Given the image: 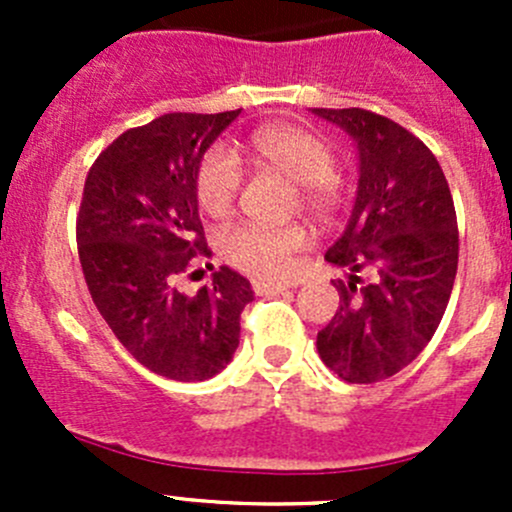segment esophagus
<instances>
[{
    "instance_id": "1",
    "label": "esophagus",
    "mask_w": 512,
    "mask_h": 512,
    "mask_svg": "<svg viewBox=\"0 0 512 512\" xmlns=\"http://www.w3.org/2000/svg\"><path fill=\"white\" fill-rule=\"evenodd\" d=\"M289 287H294V285H272V282H252V289H255L257 294H282V292H287Z\"/></svg>"
}]
</instances>
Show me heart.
Here are the masks:
<instances>
[{"label":"heart","mask_w":512,"mask_h":512,"mask_svg":"<svg viewBox=\"0 0 512 512\" xmlns=\"http://www.w3.org/2000/svg\"><path fill=\"white\" fill-rule=\"evenodd\" d=\"M250 153L257 163L277 170L299 185V203L309 213H332L339 193L337 178L332 175L334 151L324 138L297 126L260 128L250 138ZM242 183L245 170L240 160L227 148H213L200 163L195 180L200 208L208 215L223 218L235 205ZM304 245L307 232L299 225H237L220 237L225 260L262 280L287 277L294 252L304 250Z\"/></svg>","instance_id":"obj_1"}]
</instances>
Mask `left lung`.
<instances>
[{
	"label": "left lung",
	"mask_w": 512,
	"mask_h": 512,
	"mask_svg": "<svg viewBox=\"0 0 512 512\" xmlns=\"http://www.w3.org/2000/svg\"><path fill=\"white\" fill-rule=\"evenodd\" d=\"M312 113L359 156L352 215L324 255L347 280L334 282L339 309L317 352L339 379L374 384L409 366L441 324L458 270L456 208L436 156L399 123L364 108Z\"/></svg>",
	"instance_id": "8db88e82"
}]
</instances>
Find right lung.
<instances>
[{
    "instance_id": "add662e5",
    "label": "right lung",
    "mask_w": 512,
    "mask_h": 512,
    "mask_svg": "<svg viewBox=\"0 0 512 512\" xmlns=\"http://www.w3.org/2000/svg\"><path fill=\"white\" fill-rule=\"evenodd\" d=\"M165 113L121 133L84 185L76 242L91 299L138 364L173 381H205L240 344V314L252 287L220 267L185 294L175 280L208 255L198 213L200 160L240 116Z\"/></svg>"
}]
</instances>
